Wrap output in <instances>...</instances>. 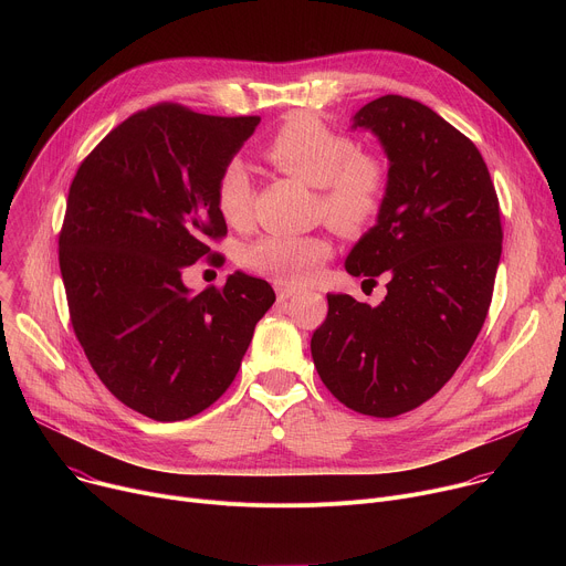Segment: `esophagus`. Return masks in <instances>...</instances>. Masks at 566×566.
Returning a JSON list of instances; mask_svg holds the SVG:
<instances>
[{
  "mask_svg": "<svg viewBox=\"0 0 566 566\" xmlns=\"http://www.w3.org/2000/svg\"><path fill=\"white\" fill-rule=\"evenodd\" d=\"M275 293H277V300H280V302H284V300H289V297H293V295H295V289H293V286L277 284V286H275Z\"/></svg>",
  "mask_w": 566,
  "mask_h": 566,
  "instance_id": "esophagus-1",
  "label": "esophagus"
}]
</instances>
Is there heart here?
I'll list each match as a JSON object with an SVG mask.
<instances>
[{
    "instance_id": "b5f03b06",
    "label": "heart",
    "mask_w": 566,
    "mask_h": 566,
    "mask_svg": "<svg viewBox=\"0 0 566 566\" xmlns=\"http://www.w3.org/2000/svg\"><path fill=\"white\" fill-rule=\"evenodd\" d=\"M264 156L282 172L319 188L325 217L340 230L367 226L380 210L387 192L385 168L358 145L311 114L291 116L264 145ZM253 184L241 160H228L214 184L219 217L241 228L251 217ZM332 258V244L322 234H266L241 253L247 269L286 286L308 282Z\"/></svg>"
}]
</instances>
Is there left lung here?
<instances>
[{
    "label": "left lung",
    "mask_w": 566,
    "mask_h": 566,
    "mask_svg": "<svg viewBox=\"0 0 566 566\" xmlns=\"http://www.w3.org/2000/svg\"><path fill=\"white\" fill-rule=\"evenodd\" d=\"M389 170L376 223L345 269L376 284L378 306L329 293L311 356L347 408L391 419L419 408L457 371L486 319L502 258L500 201L474 143L430 107L380 96L354 116Z\"/></svg>",
    "instance_id": "obj_1"
}]
</instances>
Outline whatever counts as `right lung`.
<instances>
[{
  "mask_svg": "<svg viewBox=\"0 0 566 566\" xmlns=\"http://www.w3.org/2000/svg\"><path fill=\"white\" fill-rule=\"evenodd\" d=\"M258 125L160 103L112 129L69 188L60 273L73 332L105 387L154 421L210 408L275 302L239 271L223 289L184 284L197 260L223 262L208 247L228 232L214 184Z\"/></svg>",
  "mask_w": 566,
  "mask_h": 566,
  "instance_id": "obj_1",
  "label": "right lung"
}]
</instances>
